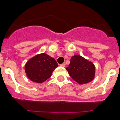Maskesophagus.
Wrapping results in <instances>:
<instances>
[{"mask_svg": "<svg viewBox=\"0 0 120 120\" xmlns=\"http://www.w3.org/2000/svg\"><path fill=\"white\" fill-rule=\"evenodd\" d=\"M60 66H61V67H65V64H61V65H60Z\"/></svg>", "mask_w": 120, "mask_h": 120, "instance_id": "1", "label": "esophagus"}]
</instances>
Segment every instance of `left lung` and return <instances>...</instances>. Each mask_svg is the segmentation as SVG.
<instances>
[{
    "mask_svg": "<svg viewBox=\"0 0 120 120\" xmlns=\"http://www.w3.org/2000/svg\"><path fill=\"white\" fill-rule=\"evenodd\" d=\"M70 76L79 84H85L94 79L95 66L92 62L79 55L71 57L70 63L66 68Z\"/></svg>",
    "mask_w": 120,
    "mask_h": 120,
    "instance_id": "1",
    "label": "left lung"
}]
</instances>
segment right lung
Masks as SVG:
<instances>
[{
  "label": "right lung",
  "instance_id": "right-lung-1",
  "mask_svg": "<svg viewBox=\"0 0 120 120\" xmlns=\"http://www.w3.org/2000/svg\"><path fill=\"white\" fill-rule=\"evenodd\" d=\"M58 64L54 58L45 53L30 58L25 66L27 76L32 82L42 83L49 79Z\"/></svg>",
  "mask_w": 120,
  "mask_h": 120
}]
</instances>
